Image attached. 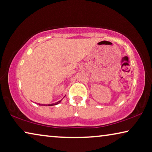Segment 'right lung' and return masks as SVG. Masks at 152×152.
Wrapping results in <instances>:
<instances>
[{
    "mask_svg": "<svg viewBox=\"0 0 152 152\" xmlns=\"http://www.w3.org/2000/svg\"><path fill=\"white\" fill-rule=\"evenodd\" d=\"M61 102V100H60V101H59V102H56V103H51V104H48V105H48V106H52V105H57V104H59V103ZM38 104H39V105H45V104H40V103H38Z\"/></svg>",
    "mask_w": 152,
    "mask_h": 152,
    "instance_id": "add662e5",
    "label": "right lung"
}]
</instances>
